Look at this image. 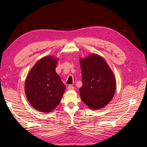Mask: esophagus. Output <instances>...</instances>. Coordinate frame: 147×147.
<instances>
[{"label":"esophagus","mask_w":147,"mask_h":147,"mask_svg":"<svg viewBox=\"0 0 147 147\" xmlns=\"http://www.w3.org/2000/svg\"><path fill=\"white\" fill-rule=\"evenodd\" d=\"M74 89V87L72 85H69L68 86V90H73Z\"/></svg>","instance_id":"obj_1"}]
</instances>
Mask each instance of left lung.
Listing matches in <instances>:
<instances>
[{
  "mask_svg": "<svg viewBox=\"0 0 147 147\" xmlns=\"http://www.w3.org/2000/svg\"><path fill=\"white\" fill-rule=\"evenodd\" d=\"M83 85L79 89L83 102L92 110L109 104L115 93L116 82L113 73L102 57L92 54L80 59Z\"/></svg>",
  "mask_w": 147,
  "mask_h": 147,
  "instance_id": "left-lung-1",
  "label": "left lung"
}]
</instances>
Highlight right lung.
<instances>
[{
  "label": "right lung",
  "mask_w": 147,
  "mask_h": 147,
  "mask_svg": "<svg viewBox=\"0 0 147 147\" xmlns=\"http://www.w3.org/2000/svg\"><path fill=\"white\" fill-rule=\"evenodd\" d=\"M57 63V58L45 57L33 66L26 78V97L30 104L38 111H52L63 97L65 86L56 73Z\"/></svg>",
  "instance_id": "1"
}]
</instances>
